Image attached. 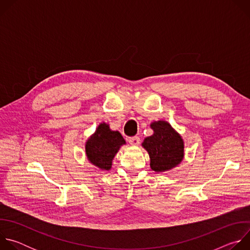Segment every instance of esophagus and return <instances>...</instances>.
<instances>
[{"mask_svg": "<svg viewBox=\"0 0 250 250\" xmlns=\"http://www.w3.org/2000/svg\"><path fill=\"white\" fill-rule=\"evenodd\" d=\"M128 142H129V145H131V146H138L139 142H140V138L138 136L129 137Z\"/></svg>", "mask_w": 250, "mask_h": 250, "instance_id": "esophagus-1", "label": "esophagus"}]
</instances>
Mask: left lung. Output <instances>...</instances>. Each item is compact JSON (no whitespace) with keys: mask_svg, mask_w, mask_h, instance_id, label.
<instances>
[{"mask_svg":"<svg viewBox=\"0 0 250 250\" xmlns=\"http://www.w3.org/2000/svg\"><path fill=\"white\" fill-rule=\"evenodd\" d=\"M153 134L146 137L141 146L150 158V168L157 172H167L180 165L184 159V140L179 132L163 120L150 124Z\"/></svg>","mask_w":250,"mask_h":250,"instance_id":"left-lung-1","label":"left lung"}]
</instances>
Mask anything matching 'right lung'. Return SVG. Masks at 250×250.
<instances>
[{"label": "right lung", "mask_w": 250, "mask_h": 250, "mask_svg": "<svg viewBox=\"0 0 250 250\" xmlns=\"http://www.w3.org/2000/svg\"><path fill=\"white\" fill-rule=\"evenodd\" d=\"M125 145V140L118 130H112L108 124L101 123L85 144L87 159L99 169L108 171L112 168L114 157Z\"/></svg>", "instance_id": "right-lung-1"}]
</instances>
